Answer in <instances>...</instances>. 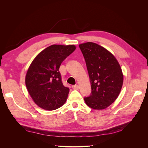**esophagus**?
I'll return each instance as SVG.
<instances>
[{"mask_svg":"<svg viewBox=\"0 0 148 148\" xmlns=\"http://www.w3.org/2000/svg\"><path fill=\"white\" fill-rule=\"evenodd\" d=\"M72 88L73 89H78L79 86H78V84H75V85H73V86H72Z\"/></svg>","mask_w":148,"mask_h":148,"instance_id":"esophagus-1","label":"esophagus"}]
</instances>
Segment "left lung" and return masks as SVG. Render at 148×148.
Masks as SVG:
<instances>
[{
    "mask_svg": "<svg viewBox=\"0 0 148 148\" xmlns=\"http://www.w3.org/2000/svg\"><path fill=\"white\" fill-rule=\"evenodd\" d=\"M79 47L91 84V95L84 100L93 109H104L119 95L123 81L122 69L115 57L104 47L91 42Z\"/></svg>",
    "mask_w": 148,
    "mask_h": 148,
    "instance_id": "1",
    "label": "left lung"
}]
</instances>
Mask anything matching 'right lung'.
Here are the masks:
<instances>
[{"label": "right lung", "instance_id": "add662e5", "mask_svg": "<svg viewBox=\"0 0 148 148\" xmlns=\"http://www.w3.org/2000/svg\"><path fill=\"white\" fill-rule=\"evenodd\" d=\"M76 49L74 45H52L36 57L28 70L26 86L34 102L42 109L52 110L63 106L70 89L65 86L60 66Z\"/></svg>", "mask_w": 148, "mask_h": 148}]
</instances>
